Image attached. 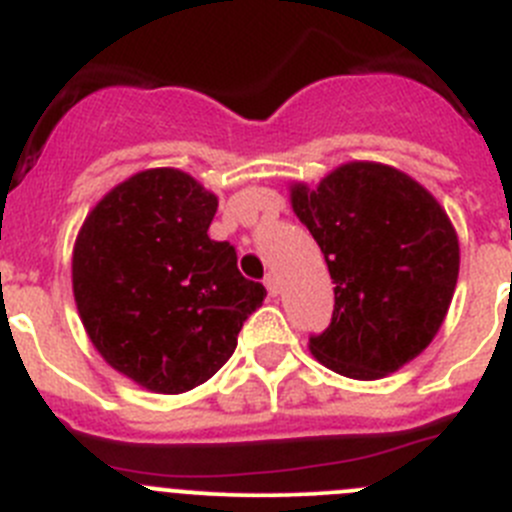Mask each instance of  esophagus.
I'll return each mask as SVG.
<instances>
[{
  "label": "esophagus",
  "instance_id": "34e87169",
  "mask_svg": "<svg viewBox=\"0 0 512 512\" xmlns=\"http://www.w3.org/2000/svg\"><path fill=\"white\" fill-rule=\"evenodd\" d=\"M264 284H266V289H269V294H271V296H276V294H279V291H281L279 276H276V274H266Z\"/></svg>",
  "mask_w": 512,
  "mask_h": 512
}]
</instances>
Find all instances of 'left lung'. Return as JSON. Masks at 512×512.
Instances as JSON below:
<instances>
[{
	"label": "left lung",
	"instance_id": "left-lung-1",
	"mask_svg": "<svg viewBox=\"0 0 512 512\" xmlns=\"http://www.w3.org/2000/svg\"><path fill=\"white\" fill-rule=\"evenodd\" d=\"M289 198L337 284L332 324L309 339V352L362 382L420 357L440 332L460 274V241L440 201L374 160L342 163L316 188L296 180Z\"/></svg>",
	"mask_w": 512,
	"mask_h": 512
}]
</instances>
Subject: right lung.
Masks as SVG:
<instances>
[{
    "label": "right lung",
    "instance_id": "1",
    "mask_svg": "<svg viewBox=\"0 0 512 512\" xmlns=\"http://www.w3.org/2000/svg\"><path fill=\"white\" fill-rule=\"evenodd\" d=\"M218 196L178 168H148L107 191L72 248V294L92 347L158 394L208 382L266 289L236 248L211 241Z\"/></svg>",
    "mask_w": 512,
    "mask_h": 512
}]
</instances>
